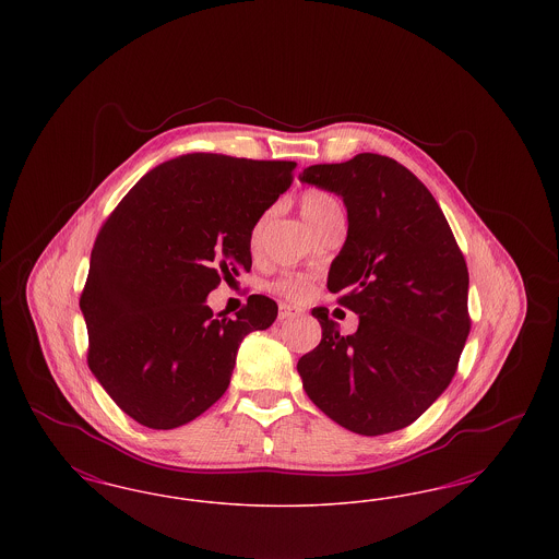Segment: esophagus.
Instances as JSON below:
<instances>
[{
	"instance_id": "1",
	"label": "esophagus",
	"mask_w": 559,
	"mask_h": 559,
	"mask_svg": "<svg viewBox=\"0 0 559 559\" xmlns=\"http://www.w3.org/2000/svg\"><path fill=\"white\" fill-rule=\"evenodd\" d=\"M299 317V310L293 308L289 304H281L278 306V320H292Z\"/></svg>"
}]
</instances>
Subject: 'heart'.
Listing matches in <instances>:
<instances>
[{
    "label": "heart",
    "instance_id": "obj_1",
    "mask_svg": "<svg viewBox=\"0 0 559 559\" xmlns=\"http://www.w3.org/2000/svg\"><path fill=\"white\" fill-rule=\"evenodd\" d=\"M299 207H301L304 219L308 222V226L312 230L319 228L326 217H331L335 213H342L337 199L333 194L324 192V190H306L301 194V199H299ZM258 230L260 228L253 230V240L258 237ZM274 287H276V292L283 293V295H287L292 299H304L306 293L310 289L308 283L304 278H297V276H285Z\"/></svg>",
    "mask_w": 559,
    "mask_h": 559
}]
</instances>
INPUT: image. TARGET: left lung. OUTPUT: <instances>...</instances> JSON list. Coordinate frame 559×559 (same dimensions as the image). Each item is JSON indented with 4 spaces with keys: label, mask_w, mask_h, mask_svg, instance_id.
Returning <instances> with one entry per match:
<instances>
[{
    "label": "left lung",
    "mask_w": 559,
    "mask_h": 559,
    "mask_svg": "<svg viewBox=\"0 0 559 559\" xmlns=\"http://www.w3.org/2000/svg\"><path fill=\"white\" fill-rule=\"evenodd\" d=\"M299 182L342 197L347 237L326 287L358 317L342 335L326 308L322 340L297 362L304 390L335 424L360 436L411 426L440 399L469 335V274L451 226L399 160L360 153L310 165Z\"/></svg>",
    "instance_id": "left-lung-1"
}]
</instances>
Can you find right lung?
<instances>
[{
  "label": "right lung",
  "mask_w": 559,
  "mask_h": 559,
  "mask_svg": "<svg viewBox=\"0 0 559 559\" xmlns=\"http://www.w3.org/2000/svg\"><path fill=\"white\" fill-rule=\"evenodd\" d=\"M295 167L182 155L148 171L98 233L80 299L87 365L140 426L174 429L205 413L230 385L240 342L276 319L266 295L215 319L207 295L251 270V233Z\"/></svg>",
  "instance_id": "obj_1"
}]
</instances>
